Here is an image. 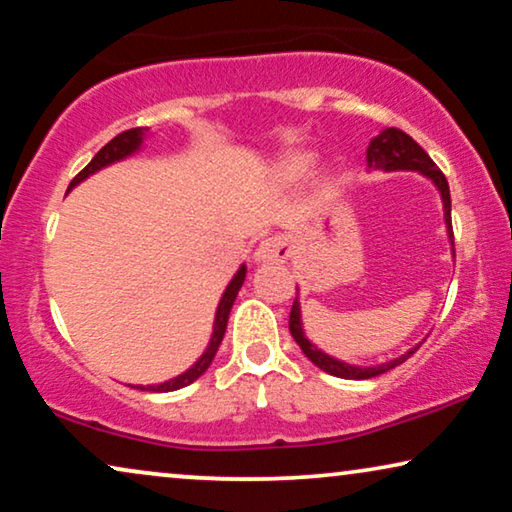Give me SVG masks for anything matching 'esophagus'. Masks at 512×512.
Returning <instances> with one entry per match:
<instances>
[{
  "label": "esophagus",
  "mask_w": 512,
  "mask_h": 512,
  "mask_svg": "<svg viewBox=\"0 0 512 512\" xmlns=\"http://www.w3.org/2000/svg\"><path fill=\"white\" fill-rule=\"evenodd\" d=\"M289 254H291L289 237L272 235V237H265V240L258 244L254 251V261L256 263H282L289 258Z\"/></svg>",
  "instance_id": "obj_1"
}]
</instances>
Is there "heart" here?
I'll use <instances>...</instances> for the list:
<instances>
[{"instance_id": "heart-1", "label": "heart", "mask_w": 512, "mask_h": 512, "mask_svg": "<svg viewBox=\"0 0 512 512\" xmlns=\"http://www.w3.org/2000/svg\"><path fill=\"white\" fill-rule=\"evenodd\" d=\"M310 167H312V158L305 156V153H300V156H291L289 160H286L284 174L289 179H300L310 172Z\"/></svg>"}]
</instances>
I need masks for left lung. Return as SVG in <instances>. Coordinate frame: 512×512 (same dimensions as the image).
Segmentation results:
<instances>
[{"label":"left lung","mask_w":512,"mask_h":512,"mask_svg":"<svg viewBox=\"0 0 512 512\" xmlns=\"http://www.w3.org/2000/svg\"><path fill=\"white\" fill-rule=\"evenodd\" d=\"M366 163H368L370 170H384V172L410 170V172L424 174L426 179L433 181V186H436L438 193H440V200H443L447 237H450L452 254H454L450 186H447L445 174L440 172L438 167H436V163H433V160L429 158V153H426L422 146H419L410 135H405L403 130L387 128V130H382L377 137L370 139L368 151H366ZM296 291H298V286H296ZM289 331L293 335V340L298 342L300 349H303V354L314 363V366L321 368L328 375L342 377V380H370V377H377V375L387 373V370H391V368L401 366L405 359H410V356L419 349V345H417V347L408 349V352H405V354L398 356V359H391L387 363H380V366H368V368L366 366H352V363L333 359V356H328L326 352H321V349H317V345H312V342L307 340V335L303 331V319H300L298 296H296V300H293V307H291Z\"/></svg>","instance_id":"left-lung-1"}]
</instances>
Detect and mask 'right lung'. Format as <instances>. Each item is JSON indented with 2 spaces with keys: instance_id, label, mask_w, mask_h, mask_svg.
<instances>
[{
  "instance_id": "1",
  "label": "right lung",
  "mask_w": 512,
  "mask_h": 512,
  "mask_svg": "<svg viewBox=\"0 0 512 512\" xmlns=\"http://www.w3.org/2000/svg\"><path fill=\"white\" fill-rule=\"evenodd\" d=\"M144 137H146V128H132V130L121 132V135H116L109 144H104L102 149L95 153V158L90 160V163L83 167L79 174H76V177L72 179V184H69L67 191H72L76 184H81L83 179L90 177V174L100 172L102 167H109V165L118 163V160H123V158L132 156V153H137L139 149H142ZM244 277H247V265H240V270L235 272V277L230 279V284L226 286V291H223V296L219 300V307H216L212 338H209V345H207L205 352H202L200 359L195 361L193 366L186 370V373L172 377V380L160 382V384H146V387H142V384H135V389L158 391V394H165V391H177V389L188 387V384L198 380V377L205 373L209 366H212V361H214V356H216V349H219L221 340H223V333H226L230 310H233V303H235L237 293H240L242 284H244Z\"/></svg>"
}]
</instances>
